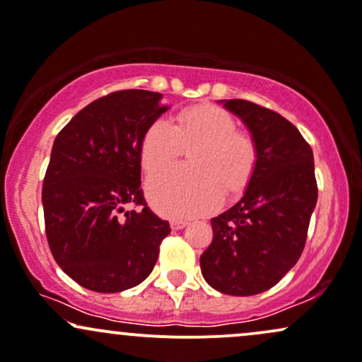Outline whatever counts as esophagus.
<instances>
[{
  "mask_svg": "<svg viewBox=\"0 0 362 362\" xmlns=\"http://www.w3.org/2000/svg\"><path fill=\"white\" fill-rule=\"evenodd\" d=\"M186 224H188L186 221H170V229L180 230V229H182V227H186Z\"/></svg>",
  "mask_w": 362,
  "mask_h": 362,
  "instance_id": "34e87169",
  "label": "esophagus"
}]
</instances>
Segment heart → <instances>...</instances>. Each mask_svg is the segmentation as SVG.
Instances as JSON below:
<instances>
[{
  "label": "heart",
  "mask_w": 362,
  "mask_h": 362,
  "mask_svg": "<svg viewBox=\"0 0 362 362\" xmlns=\"http://www.w3.org/2000/svg\"><path fill=\"white\" fill-rule=\"evenodd\" d=\"M185 150L189 168L170 169L147 185L150 203L165 217H193L215 209L224 189L239 193L245 188L258 160L253 138L212 104L181 109L170 124L164 119L150 123L140 141L141 168L148 176L160 173Z\"/></svg>",
  "instance_id": "heart-1"
}]
</instances>
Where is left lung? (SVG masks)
<instances>
[{
  "label": "left lung",
  "instance_id": "obj_1",
  "mask_svg": "<svg viewBox=\"0 0 362 362\" xmlns=\"http://www.w3.org/2000/svg\"><path fill=\"white\" fill-rule=\"evenodd\" d=\"M221 103L250 129L258 160L241 200L210 221L214 239L200 267L215 291L253 296L301 257L318 200L315 162L310 144L279 112L243 99Z\"/></svg>",
  "mask_w": 362,
  "mask_h": 362
}]
</instances>
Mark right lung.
I'll return each instance as SVG.
<instances>
[{"instance_id":"right-lung-1","label":"right lung","mask_w":362,"mask_h":362,"mask_svg":"<svg viewBox=\"0 0 362 362\" xmlns=\"http://www.w3.org/2000/svg\"><path fill=\"white\" fill-rule=\"evenodd\" d=\"M160 99L150 90L100 97L52 145L42 182L47 243L61 270L85 289L121 292L144 282L170 233L140 188L141 136L169 109Z\"/></svg>"}]
</instances>
